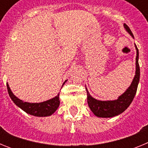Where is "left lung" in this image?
<instances>
[{
	"mask_svg": "<svg viewBox=\"0 0 148 148\" xmlns=\"http://www.w3.org/2000/svg\"><path fill=\"white\" fill-rule=\"evenodd\" d=\"M124 27L127 32L134 38L133 33L127 25L124 23ZM135 47L136 49L135 75L130 84V87L125 90L124 93L119 95L118 99L111 101L98 100L91 96L86 87L87 94V103L90 107V109L95 116L100 117V118H111V117L119 116L122 113L133 101L134 96L136 93L137 87H138L139 78H140V69L138 65V49L136 44Z\"/></svg>",
	"mask_w": 148,
	"mask_h": 148,
	"instance_id": "left-lung-1",
	"label": "left lung"
}]
</instances>
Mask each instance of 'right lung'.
I'll use <instances>...</instances> for the list:
<instances>
[{"instance_id":"1","label":"right lung","mask_w":148,"mask_h":148,"mask_svg":"<svg viewBox=\"0 0 148 148\" xmlns=\"http://www.w3.org/2000/svg\"><path fill=\"white\" fill-rule=\"evenodd\" d=\"M66 82V80L64 82L63 85ZM6 86H7L9 95H10L12 100L13 101V102L15 103L18 108H20L24 112H26V113L29 115L37 116V117L49 116L51 115H53L57 110L58 107H59V93L56 96H55L54 98H53V99H49V100L45 101H43V102L30 103L27 102V101H23L21 100L20 99H18L12 92L11 89H10L8 83H6Z\"/></svg>"}]
</instances>
